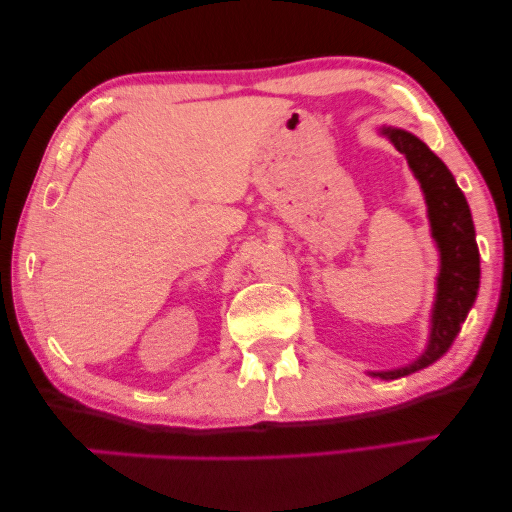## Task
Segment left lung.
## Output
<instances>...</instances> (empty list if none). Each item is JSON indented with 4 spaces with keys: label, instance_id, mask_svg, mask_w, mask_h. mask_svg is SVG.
Returning <instances> with one entry per match:
<instances>
[{
    "label": "left lung",
    "instance_id": "left-lung-1",
    "mask_svg": "<svg viewBox=\"0 0 512 512\" xmlns=\"http://www.w3.org/2000/svg\"><path fill=\"white\" fill-rule=\"evenodd\" d=\"M376 133L388 138L399 154L406 156L410 172L417 179L424 195L426 217L431 224V238L440 256V270L435 276V299L431 308L429 340L420 356L408 365L385 372H367L383 381L401 379L417 370H424L447 354L451 342L472 311L481 279V258L476 247V231L469 213L467 199L458 188L449 167L435 156L424 142L406 129L376 127Z\"/></svg>",
    "mask_w": 512,
    "mask_h": 512
}]
</instances>
